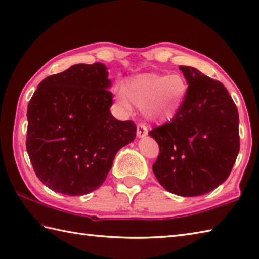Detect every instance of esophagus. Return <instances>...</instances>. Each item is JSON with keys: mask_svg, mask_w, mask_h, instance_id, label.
Masks as SVG:
<instances>
[{"mask_svg": "<svg viewBox=\"0 0 259 259\" xmlns=\"http://www.w3.org/2000/svg\"><path fill=\"white\" fill-rule=\"evenodd\" d=\"M147 127L146 126L144 125V124H139L137 125V132H136V134H137V136L139 137H144V136H146L147 135Z\"/></svg>", "mask_w": 259, "mask_h": 259, "instance_id": "34e87169", "label": "esophagus"}]
</instances>
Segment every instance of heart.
Listing matches in <instances>:
<instances>
[{"mask_svg": "<svg viewBox=\"0 0 259 259\" xmlns=\"http://www.w3.org/2000/svg\"><path fill=\"white\" fill-rule=\"evenodd\" d=\"M188 94V83L181 75L147 72L131 78L116 91V99L131 110L133 104L154 123H167L180 112Z\"/></svg>", "mask_w": 259, "mask_h": 259, "instance_id": "b5f03b06", "label": "heart"}]
</instances>
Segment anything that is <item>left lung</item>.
<instances>
[{
  "label": "left lung",
  "instance_id": "left-lung-1",
  "mask_svg": "<svg viewBox=\"0 0 259 259\" xmlns=\"http://www.w3.org/2000/svg\"><path fill=\"white\" fill-rule=\"evenodd\" d=\"M188 94L170 123L149 132L160 147L152 168L168 192L197 197L227 180L239 153L238 109L226 87L180 66Z\"/></svg>",
  "mask_w": 259,
  "mask_h": 259
}]
</instances>
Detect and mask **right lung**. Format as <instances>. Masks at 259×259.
Wrapping results in <instances>:
<instances>
[{"label":"right lung","instance_id":"1","mask_svg":"<svg viewBox=\"0 0 259 259\" xmlns=\"http://www.w3.org/2000/svg\"><path fill=\"white\" fill-rule=\"evenodd\" d=\"M104 63H78L45 78L28 105L26 151L39 180L56 192L98 189L116 153L135 140L136 125L110 114Z\"/></svg>","mask_w":259,"mask_h":259}]
</instances>
